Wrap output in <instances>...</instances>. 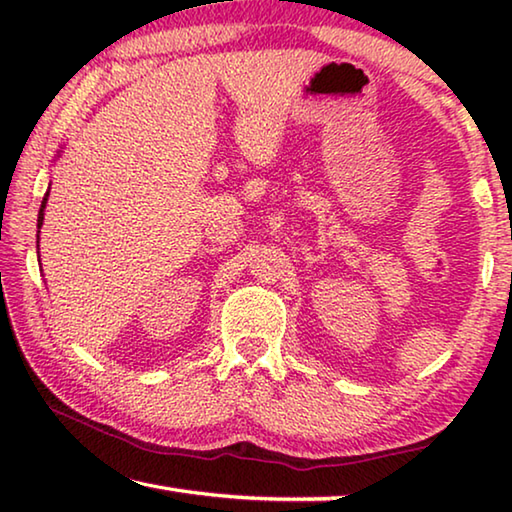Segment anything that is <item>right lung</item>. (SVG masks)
I'll return each instance as SVG.
<instances>
[{"label":"right lung","mask_w":512,"mask_h":512,"mask_svg":"<svg viewBox=\"0 0 512 512\" xmlns=\"http://www.w3.org/2000/svg\"><path fill=\"white\" fill-rule=\"evenodd\" d=\"M47 196H49V192L45 194V198H42V205H40V212H38V239H40V228H42V221H45V207H47Z\"/></svg>","instance_id":"obj_1"}]
</instances>
